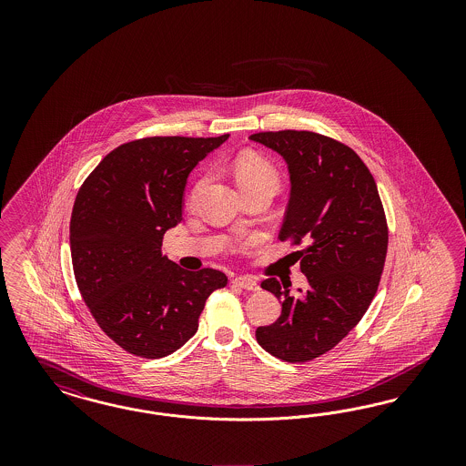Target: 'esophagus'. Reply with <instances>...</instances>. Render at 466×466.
<instances>
[{"instance_id":"1","label":"esophagus","mask_w":466,"mask_h":466,"mask_svg":"<svg viewBox=\"0 0 466 466\" xmlns=\"http://www.w3.org/2000/svg\"><path fill=\"white\" fill-rule=\"evenodd\" d=\"M232 283H234L236 287H239V289H248V291H258V289H260L258 281H257L255 278H251V276H239V278H236Z\"/></svg>"}]
</instances>
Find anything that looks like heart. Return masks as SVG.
<instances>
[{
	"label": "heart",
	"instance_id": "b5f03b06",
	"mask_svg": "<svg viewBox=\"0 0 466 466\" xmlns=\"http://www.w3.org/2000/svg\"><path fill=\"white\" fill-rule=\"evenodd\" d=\"M232 173H234L241 190L251 188V187H260V185L272 187L274 190L279 187L278 169L267 160L266 157L253 154V152H246L238 157L232 166ZM199 188L200 181L192 188L190 198H196Z\"/></svg>",
	"mask_w": 466,
	"mask_h": 466
}]
</instances>
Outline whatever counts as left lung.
<instances>
[{"instance_id": "left-lung-1", "label": "left lung", "mask_w": 466, "mask_h": 466, "mask_svg": "<svg viewBox=\"0 0 466 466\" xmlns=\"http://www.w3.org/2000/svg\"><path fill=\"white\" fill-rule=\"evenodd\" d=\"M289 166V200L279 239L295 251L308 289L268 278L262 289L281 299V316L257 329L258 344L289 363L325 355L351 332L376 295L388 251V225L376 179L340 141L310 131L249 136Z\"/></svg>"}]
</instances>
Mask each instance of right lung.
<instances>
[{
	"label": "right lung",
	"instance_id": "add662e5",
	"mask_svg": "<svg viewBox=\"0 0 466 466\" xmlns=\"http://www.w3.org/2000/svg\"><path fill=\"white\" fill-rule=\"evenodd\" d=\"M227 137L124 143L76 194L69 222L76 285L101 330L131 355L175 353L198 332L208 297L227 285L220 270H185L160 251L166 230L181 222L187 177Z\"/></svg>",
	"mask_w": 466,
	"mask_h": 466
}]
</instances>
